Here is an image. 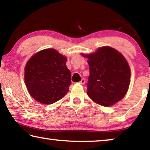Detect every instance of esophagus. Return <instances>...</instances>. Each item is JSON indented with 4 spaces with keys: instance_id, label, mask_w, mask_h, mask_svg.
Masks as SVG:
<instances>
[{
    "instance_id": "obj_1",
    "label": "esophagus",
    "mask_w": 150,
    "mask_h": 150,
    "mask_svg": "<svg viewBox=\"0 0 150 150\" xmlns=\"http://www.w3.org/2000/svg\"><path fill=\"white\" fill-rule=\"evenodd\" d=\"M79 83L81 84H82V85H84L85 83H86V80H85V79H82L81 81H79Z\"/></svg>"
}]
</instances>
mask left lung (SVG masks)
<instances>
[{
	"label": "left lung",
	"instance_id": "1",
	"mask_svg": "<svg viewBox=\"0 0 150 150\" xmlns=\"http://www.w3.org/2000/svg\"><path fill=\"white\" fill-rule=\"evenodd\" d=\"M82 56L88 58L89 97L104 106H112L121 100L128 90L131 77L130 68L123 56L108 46Z\"/></svg>",
	"mask_w": 150,
	"mask_h": 150
}]
</instances>
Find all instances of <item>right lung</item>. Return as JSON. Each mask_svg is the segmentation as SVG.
Here are the masks:
<instances>
[{
    "label": "right lung",
    "instance_id": "add662e5",
    "mask_svg": "<svg viewBox=\"0 0 150 150\" xmlns=\"http://www.w3.org/2000/svg\"><path fill=\"white\" fill-rule=\"evenodd\" d=\"M66 62L65 57L49 48L40 51L27 62L25 82L36 101L51 104L67 94L71 85V74Z\"/></svg>",
    "mask_w": 150,
    "mask_h": 150
}]
</instances>
